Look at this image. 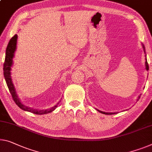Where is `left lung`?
<instances>
[{"mask_svg":"<svg viewBox=\"0 0 152 152\" xmlns=\"http://www.w3.org/2000/svg\"><path fill=\"white\" fill-rule=\"evenodd\" d=\"M142 45H143V44H142ZM143 50H144V52H145V47H144V45H143ZM145 57H146V56H145ZM145 68H146V70L147 71H148L149 70V65H148V62H147V59L145 58ZM140 99V96H139L138 97V99H137V100H139V99ZM97 111H99V112H100V113H103V114H106V115H113V114H115V113H107V112H103V111H99V110H98L97 109Z\"/></svg>","mask_w":152,"mask_h":152,"instance_id":"1","label":"left lung"}]
</instances>
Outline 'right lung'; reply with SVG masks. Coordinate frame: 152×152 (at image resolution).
<instances>
[{"instance_id":"obj_1","label":"right lung","mask_w":152,"mask_h":152,"mask_svg":"<svg viewBox=\"0 0 152 152\" xmlns=\"http://www.w3.org/2000/svg\"><path fill=\"white\" fill-rule=\"evenodd\" d=\"M17 39L18 35L15 34L12 38L9 41L8 45L6 49V53H5V59H4V62L3 64V72H4V77L5 79L7 85L9 88V92H10L11 96L13 98V100L15 104L20 107V109H23V110L31 112L32 113L38 114V115H43V114H46L48 113H51L53 110L56 109L59 102L56 104V105L52 107V108L45 109V110H38V109H34L30 107H26L23 104L18 98L17 94L15 92V89L14 88L13 84L11 81V66L13 64V58L14 57V53H15V49H16V45H17Z\"/></svg>"}]
</instances>
